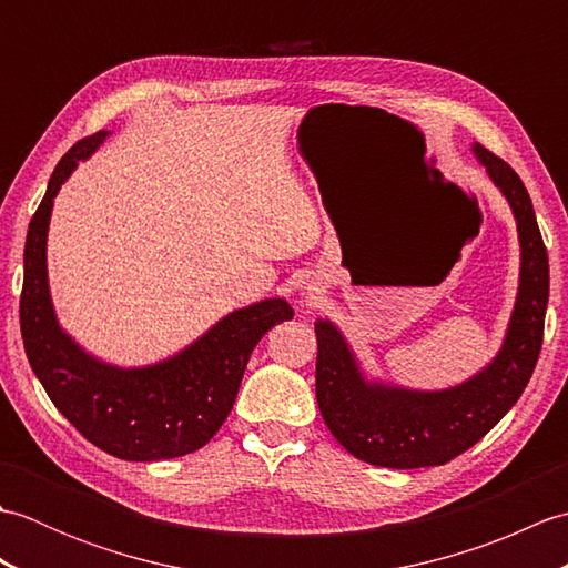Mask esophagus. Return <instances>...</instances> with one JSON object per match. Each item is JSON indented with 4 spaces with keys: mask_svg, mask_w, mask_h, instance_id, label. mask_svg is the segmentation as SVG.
Masks as SVG:
<instances>
[{
    "mask_svg": "<svg viewBox=\"0 0 568 568\" xmlns=\"http://www.w3.org/2000/svg\"><path fill=\"white\" fill-rule=\"evenodd\" d=\"M307 300H315V287H307Z\"/></svg>",
    "mask_w": 568,
    "mask_h": 568,
    "instance_id": "1",
    "label": "esophagus"
}]
</instances>
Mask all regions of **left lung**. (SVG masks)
Masks as SVG:
<instances>
[{"instance_id":"obj_1","label":"left lung","mask_w":568,"mask_h":568,"mask_svg":"<svg viewBox=\"0 0 568 568\" xmlns=\"http://www.w3.org/2000/svg\"><path fill=\"white\" fill-rule=\"evenodd\" d=\"M508 200L520 239V285L508 332L476 376L444 390H413L368 378L334 322L317 320V403L334 439L373 466H442L470 449L520 400L537 366L549 303V258L532 200L513 168L474 143Z\"/></svg>"}]
</instances>
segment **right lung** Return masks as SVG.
I'll return each instance as SVG.
<instances>
[{
	"label": "right lung",
	"mask_w": 568,
	"mask_h": 568,
	"mask_svg": "<svg viewBox=\"0 0 568 568\" xmlns=\"http://www.w3.org/2000/svg\"><path fill=\"white\" fill-rule=\"evenodd\" d=\"M110 131L78 141L48 180L23 246L21 339L48 397L84 439L124 462H161L202 449L232 413L253 346L293 320L283 297L229 312L183 352L149 366L122 368L84 352L60 327L48 287V224L60 185Z\"/></svg>",
	"instance_id": "right-lung-1"
}]
</instances>
